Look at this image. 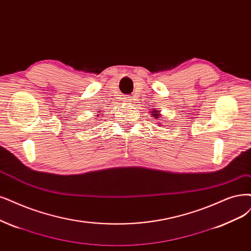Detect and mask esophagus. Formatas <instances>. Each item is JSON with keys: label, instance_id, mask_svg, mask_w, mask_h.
I'll return each mask as SVG.
<instances>
[{"label": "esophagus", "instance_id": "34e87169", "mask_svg": "<svg viewBox=\"0 0 251 251\" xmlns=\"http://www.w3.org/2000/svg\"><path fill=\"white\" fill-rule=\"evenodd\" d=\"M132 97H127V100H128V102H130L132 99H131Z\"/></svg>", "mask_w": 251, "mask_h": 251}]
</instances>
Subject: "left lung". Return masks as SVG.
Segmentation results:
<instances>
[{
    "label": "left lung",
    "mask_w": 251,
    "mask_h": 251,
    "mask_svg": "<svg viewBox=\"0 0 251 251\" xmlns=\"http://www.w3.org/2000/svg\"><path fill=\"white\" fill-rule=\"evenodd\" d=\"M151 114H152L151 116H152L155 120H162V119H164V118H162V117H161V115H160V111L156 110L155 108L151 111ZM152 121H153V120H152ZM160 123H161V122H159V123H158V124H159V126H161V124H160Z\"/></svg>",
    "instance_id": "obj_1"
}]
</instances>
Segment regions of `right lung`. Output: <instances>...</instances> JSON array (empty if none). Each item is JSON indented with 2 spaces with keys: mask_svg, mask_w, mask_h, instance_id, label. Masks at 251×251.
Here are the masks:
<instances>
[{
  "mask_svg": "<svg viewBox=\"0 0 251 251\" xmlns=\"http://www.w3.org/2000/svg\"><path fill=\"white\" fill-rule=\"evenodd\" d=\"M97 117H99V114H97Z\"/></svg>",
  "mask_w": 251,
  "mask_h": 251,
  "instance_id": "obj_1",
  "label": "right lung"
}]
</instances>
